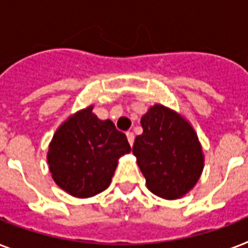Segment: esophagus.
Masks as SVG:
<instances>
[{
	"label": "esophagus",
	"instance_id": "obj_1",
	"mask_svg": "<svg viewBox=\"0 0 248 248\" xmlns=\"http://www.w3.org/2000/svg\"><path fill=\"white\" fill-rule=\"evenodd\" d=\"M126 136H127V140H128V143H130V145H132V144H134V140H135L134 132L127 131V132H126Z\"/></svg>",
	"mask_w": 248,
	"mask_h": 248
}]
</instances>
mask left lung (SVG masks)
Returning a JSON list of instances; mask_svg holds the SVG:
<instances>
[{
  "mask_svg": "<svg viewBox=\"0 0 248 248\" xmlns=\"http://www.w3.org/2000/svg\"><path fill=\"white\" fill-rule=\"evenodd\" d=\"M143 134L132 153L147 188L165 200H177L194 188L203 171L204 155L197 132L184 117L155 104L141 117Z\"/></svg>",
  "mask_w": 248,
  "mask_h": 248,
  "instance_id": "obj_1",
  "label": "left lung"
}]
</instances>
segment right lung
Returning a JSON list of instances; mask_svg holds the SVG:
<instances>
[{"label":"right lung","mask_w":248,"mask_h":248,"mask_svg":"<svg viewBox=\"0 0 248 248\" xmlns=\"http://www.w3.org/2000/svg\"><path fill=\"white\" fill-rule=\"evenodd\" d=\"M93 105L72 114L52 136L47 163L56 185L77 198H89L108 188L118 159L131 147L110 120L101 121Z\"/></svg>","instance_id":"1"}]
</instances>
